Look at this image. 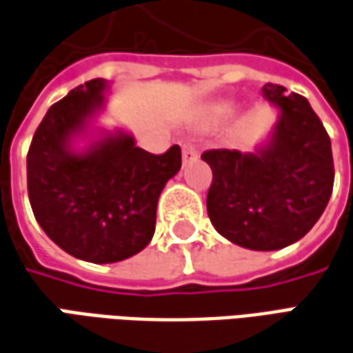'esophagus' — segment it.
<instances>
[{
  "label": "esophagus",
  "mask_w": 353,
  "mask_h": 353,
  "mask_svg": "<svg viewBox=\"0 0 353 353\" xmlns=\"http://www.w3.org/2000/svg\"><path fill=\"white\" fill-rule=\"evenodd\" d=\"M181 152H183V166H187V164H191V162H195L196 160V148L191 143H185L183 145V148H181Z\"/></svg>",
  "instance_id": "34e87169"
}]
</instances>
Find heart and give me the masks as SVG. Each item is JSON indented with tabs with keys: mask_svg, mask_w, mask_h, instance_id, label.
Here are the masks:
<instances>
[{
	"mask_svg": "<svg viewBox=\"0 0 353 353\" xmlns=\"http://www.w3.org/2000/svg\"><path fill=\"white\" fill-rule=\"evenodd\" d=\"M232 112H234V106H232V104H220V106L214 108L212 116L216 117V119H220V117H228Z\"/></svg>",
	"mask_w": 353,
	"mask_h": 353,
	"instance_id": "b5f03b06",
	"label": "heart"
}]
</instances>
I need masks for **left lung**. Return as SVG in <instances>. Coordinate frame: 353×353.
<instances>
[{"mask_svg": "<svg viewBox=\"0 0 353 353\" xmlns=\"http://www.w3.org/2000/svg\"><path fill=\"white\" fill-rule=\"evenodd\" d=\"M263 98L276 123L253 152L212 148L201 158L212 170L207 210L228 241L276 251L299 241L325 212L334 183L332 150L307 98L267 83Z\"/></svg>", "mask_w": 353, "mask_h": 353, "instance_id": "obj_1", "label": "left lung"}]
</instances>
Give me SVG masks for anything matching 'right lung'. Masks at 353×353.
Instances as JSON below:
<instances>
[{
  "instance_id": "1",
  "label": "right lung",
  "mask_w": 353,
  "mask_h": 353,
  "mask_svg": "<svg viewBox=\"0 0 353 353\" xmlns=\"http://www.w3.org/2000/svg\"><path fill=\"white\" fill-rule=\"evenodd\" d=\"M110 81L92 79L48 110L26 157L28 199L40 228L75 259L106 265L133 257L154 236L157 207L181 150L164 154L96 121Z\"/></svg>"
}]
</instances>
